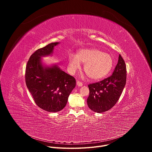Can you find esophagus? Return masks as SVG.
<instances>
[{"mask_svg":"<svg viewBox=\"0 0 152 152\" xmlns=\"http://www.w3.org/2000/svg\"><path fill=\"white\" fill-rule=\"evenodd\" d=\"M77 85L78 86H82L83 85V83L80 81H77Z\"/></svg>","mask_w":152,"mask_h":152,"instance_id":"obj_1","label":"esophagus"}]
</instances>
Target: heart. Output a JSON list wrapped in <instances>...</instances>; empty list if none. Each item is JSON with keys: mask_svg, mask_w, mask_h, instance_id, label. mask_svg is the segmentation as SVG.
<instances>
[{"mask_svg": "<svg viewBox=\"0 0 152 152\" xmlns=\"http://www.w3.org/2000/svg\"><path fill=\"white\" fill-rule=\"evenodd\" d=\"M85 64L83 70L89 78L99 80L108 75L113 67L111 56L97 49H83L76 55L71 54L69 58V69L74 73Z\"/></svg>", "mask_w": 152, "mask_h": 152, "instance_id": "b5f03b06", "label": "heart"}]
</instances>
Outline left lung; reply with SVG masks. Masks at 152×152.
<instances>
[{
    "label": "left lung",
    "mask_w": 152,
    "mask_h": 152,
    "mask_svg": "<svg viewBox=\"0 0 152 152\" xmlns=\"http://www.w3.org/2000/svg\"><path fill=\"white\" fill-rule=\"evenodd\" d=\"M126 67L119 55L118 61L113 75L100 82L88 85L90 94L87 104L97 113L110 110L118 102L126 82Z\"/></svg>",
    "instance_id": "8db88e82"
}]
</instances>
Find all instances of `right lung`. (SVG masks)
I'll use <instances>...</instances> for the list:
<instances>
[{
    "instance_id": "add662e5",
    "label": "right lung",
    "mask_w": 152,
    "mask_h": 152,
    "mask_svg": "<svg viewBox=\"0 0 152 152\" xmlns=\"http://www.w3.org/2000/svg\"><path fill=\"white\" fill-rule=\"evenodd\" d=\"M59 42H52L37 50L28 61L25 81L37 105L43 110L55 113L66 106L68 98L76 86L74 77L57 66L44 67L41 57L50 55Z\"/></svg>"
}]
</instances>
